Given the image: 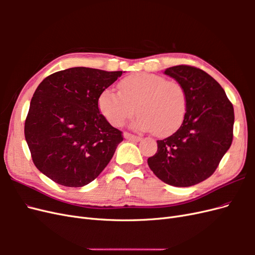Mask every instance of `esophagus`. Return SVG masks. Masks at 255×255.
Returning <instances> with one entry per match:
<instances>
[{"mask_svg":"<svg viewBox=\"0 0 255 255\" xmlns=\"http://www.w3.org/2000/svg\"><path fill=\"white\" fill-rule=\"evenodd\" d=\"M125 137L127 139L130 140V141H140L141 140V137L140 136H136L134 134H130V133H126Z\"/></svg>","mask_w":255,"mask_h":255,"instance_id":"esophagus-1","label":"esophagus"}]
</instances>
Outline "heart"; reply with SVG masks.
<instances>
[{
  "label": "heart",
  "instance_id": "1",
  "mask_svg": "<svg viewBox=\"0 0 255 255\" xmlns=\"http://www.w3.org/2000/svg\"><path fill=\"white\" fill-rule=\"evenodd\" d=\"M120 94L105 89L98 98L99 111L114 127H121L133 117L134 126L153 130L158 136L174 133L187 112L186 91L180 83L153 73H134L119 83Z\"/></svg>",
  "mask_w": 255,
  "mask_h": 255
}]
</instances>
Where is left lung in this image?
<instances>
[{"mask_svg":"<svg viewBox=\"0 0 255 255\" xmlns=\"http://www.w3.org/2000/svg\"><path fill=\"white\" fill-rule=\"evenodd\" d=\"M164 73L186 91L187 112L174 134L157 140V152L148 165L166 184L188 187L210 177L229 150L234 109L219 83L201 69L179 65Z\"/></svg>","mask_w":255,"mask_h":255,"instance_id":"obj_1","label":"left lung"}]
</instances>
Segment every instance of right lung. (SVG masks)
Wrapping results in <instances>:
<instances>
[{
	"instance_id": "obj_1",
	"label": "right lung",
	"mask_w": 255,
	"mask_h": 255,
	"mask_svg": "<svg viewBox=\"0 0 255 255\" xmlns=\"http://www.w3.org/2000/svg\"><path fill=\"white\" fill-rule=\"evenodd\" d=\"M121 74L74 67L39 84L24 125L38 170L67 187L85 186L103 171L123 135L100 113L98 98Z\"/></svg>"
}]
</instances>
